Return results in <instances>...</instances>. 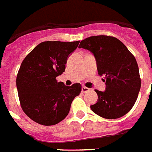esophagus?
I'll return each mask as SVG.
<instances>
[{
  "label": "esophagus",
  "instance_id": "esophagus-1",
  "mask_svg": "<svg viewBox=\"0 0 152 152\" xmlns=\"http://www.w3.org/2000/svg\"><path fill=\"white\" fill-rule=\"evenodd\" d=\"M89 88L87 87H85V86H82V88H81V91H82V92H87V91H89Z\"/></svg>",
  "mask_w": 152,
  "mask_h": 152
}]
</instances>
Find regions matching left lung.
Here are the masks:
<instances>
[{"label":"left lung","mask_w":152,"mask_h":152,"mask_svg":"<svg viewBox=\"0 0 152 152\" xmlns=\"http://www.w3.org/2000/svg\"><path fill=\"white\" fill-rule=\"evenodd\" d=\"M78 47L93 53L99 75L105 77L106 89L96 90L98 101L91 110L105 119L122 117L132 109L141 88L134 56L118 39L104 35L85 39Z\"/></svg>","instance_id":"8db88e82"}]
</instances>
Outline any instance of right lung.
Returning <instances> with one entry per match:
<instances>
[{
  "label": "right lung",
  "instance_id": "right-lung-1",
  "mask_svg": "<svg viewBox=\"0 0 152 152\" xmlns=\"http://www.w3.org/2000/svg\"><path fill=\"white\" fill-rule=\"evenodd\" d=\"M79 41H46L26 56L16 78L20 105L31 120L52 126L67 116L72 101L81 93L79 83L66 86L56 77L65 71L67 59Z\"/></svg>",
  "mask_w": 152,
  "mask_h": 152
}]
</instances>
